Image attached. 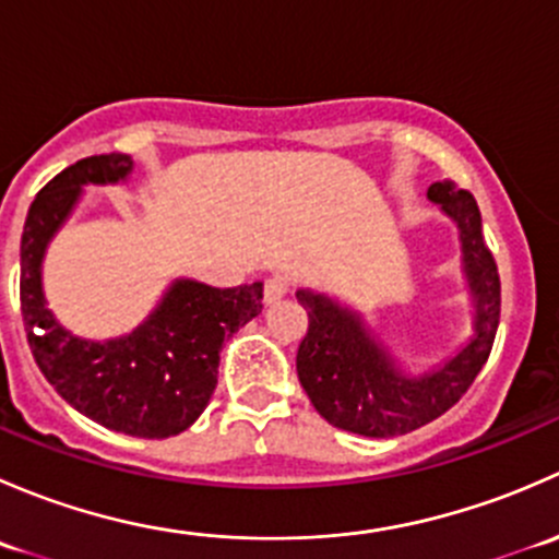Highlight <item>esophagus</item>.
I'll return each instance as SVG.
<instances>
[{"instance_id":"esophagus-1","label":"esophagus","mask_w":559,"mask_h":559,"mask_svg":"<svg viewBox=\"0 0 559 559\" xmlns=\"http://www.w3.org/2000/svg\"><path fill=\"white\" fill-rule=\"evenodd\" d=\"M289 289H292V284H289V278H286V275H270L267 281H264V302H278L281 297H286L289 295Z\"/></svg>"}]
</instances>
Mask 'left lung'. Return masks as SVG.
Returning <instances> with one entry per match:
<instances>
[{
    "mask_svg": "<svg viewBox=\"0 0 559 559\" xmlns=\"http://www.w3.org/2000/svg\"><path fill=\"white\" fill-rule=\"evenodd\" d=\"M427 200L456 224L462 275L473 302V335L454 357L427 373L400 368L365 316L335 297L297 289L308 332L297 348V376L313 408L332 427L365 438H394L438 419L467 392L492 352L500 321V275L481 235L471 191L452 180L432 183Z\"/></svg>",
    "mask_w": 559,
    "mask_h": 559,
    "instance_id": "8db88e82",
    "label": "left lung"
}]
</instances>
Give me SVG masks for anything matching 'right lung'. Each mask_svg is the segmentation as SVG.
Here are the masks:
<instances>
[{"label":"right lung","mask_w":559,"mask_h":559,"mask_svg":"<svg viewBox=\"0 0 559 559\" xmlns=\"http://www.w3.org/2000/svg\"><path fill=\"white\" fill-rule=\"evenodd\" d=\"M132 156L103 154L61 170L35 197L21 235V313L50 386L107 430L170 438L194 425L218 381L224 341L262 313V281L216 289L175 278L159 306L129 335L86 341L56 321L45 302L43 259L88 183H121Z\"/></svg>","instance_id":"right-lung-1"}]
</instances>
